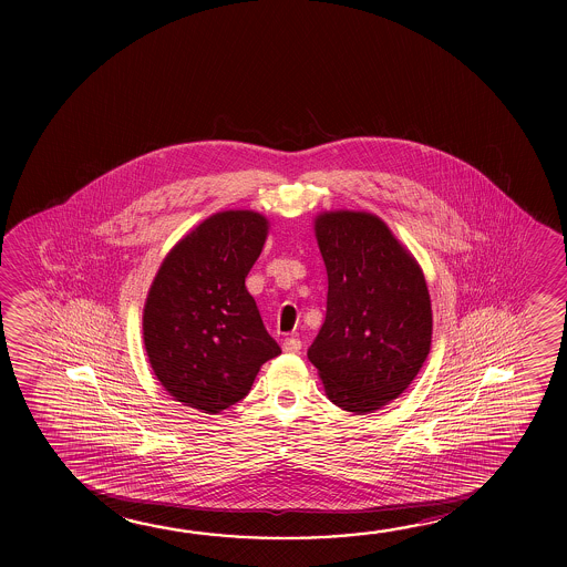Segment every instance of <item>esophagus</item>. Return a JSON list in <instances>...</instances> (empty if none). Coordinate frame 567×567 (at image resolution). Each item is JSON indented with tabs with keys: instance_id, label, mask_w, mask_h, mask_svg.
<instances>
[{
	"instance_id": "34e87169",
	"label": "esophagus",
	"mask_w": 567,
	"mask_h": 567,
	"mask_svg": "<svg viewBox=\"0 0 567 567\" xmlns=\"http://www.w3.org/2000/svg\"><path fill=\"white\" fill-rule=\"evenodd\" d=\"M280 348H282V352L298 353L300 352V348H302V342H300L298 338H285V340L280 342Z\"/></svg>"
}]
</instances>
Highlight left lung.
I'll list each match as a JSON object with an SVG mask.
<instances>
[{
	"label": "left lung",
	"mask_w": 567,
	"mask_h": 567,
	"mask_svg": "<svg viewBox=\"0 0 567 567\" xmlns=\"http://www.w3.org/2000/svg\"><path fill=\"white\" fill-rule=\"evenodd\" d=\"M315 235L328 302L308 360L334 405L373 413L408 390L431 352L427 280L408 247L370 212H322Z\"/></svg>",
	"instance_id": "1"
}]
</instances>
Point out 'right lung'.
Here are the masks:
<instances>
[{
	"label": "right lung",
	"instance_id": "right-lung-1",
	"mask_svg": "<svg viewBox=\"0 0 567 567\" xmlns=\"http://www.w3.org/2000/svg\"><path fill=\"white\" fill-rule=\"evenodd\" d=\"M267 235L259 212L214 214L169 249L150 285L144 348L162 388L187 408H231L280 353L245 287Z\"/></svg>",
	"mask_w": 567,
	"mask_h": 567
}]
</instances>
